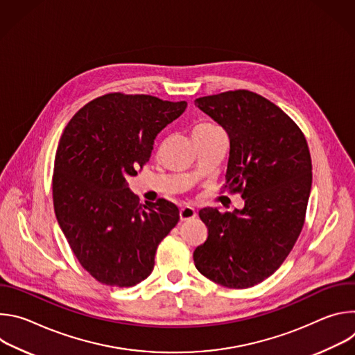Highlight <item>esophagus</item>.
I'll list each match as a JSON object with an SVG mask.
<instances>
[{
    "label": "esophagus",
    "mask_w": 355,
    "mask_h": 355,
    "mask_svg": "<svg viewBox=\"0 0 355 355\" xmlns=\"http://www.w3.org/2000/svg\"><path fill=\"white\" fill-rule=\"evenodd\" d=\"M196 216V211L192 207H182L180 209V218L181 220H189Z\"/></svg>",
    "instance_id": "1"
}]
</instances>
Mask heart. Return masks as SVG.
I'll return each instance as SVG.
<instances>
[{
  "label": "heart",
  "mask_w": 355,
  "mask_h": 355,
  "mask_svg": "<svg viewBox=\"0 0 355 355\" xmlns=\"http://www.w3.org/2000/svg\"><path fill=\"white\" fill-rule=\"evenodd\" d=\"M212 129H216V126L209 125V123H202V125H198L193 129V132H205V130H212Z\"/></svg>",
  "instance_id": "b5f03b06"
}]
</instances>
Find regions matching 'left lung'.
Instances as JSON below:
<instances>
[{"mask_svg":"<svg viewBox=\"0 0 355 355\" xmlns=\"http://www.w3.org/2000/svg\"><path fill=\"white\" fill-rule=\"evenodd\" d=\"M230 140L226 189L240 192L244 208L199 218L208 239L193 251L196 270L234 289L274 274L291 252L305 222L312 160L296 123L267 98L247 89L195 99Z\"/></svg>","mask_w":355,"mask_h":355,"instance_id":"left-lung-1","label":"left lung"}]
</instances>
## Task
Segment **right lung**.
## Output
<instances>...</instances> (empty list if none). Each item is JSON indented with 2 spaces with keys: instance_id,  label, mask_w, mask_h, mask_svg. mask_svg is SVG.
Here are the masks:
<instances>
[{
  "instance_id": "add662e5",
  "label": "right lung",
  "mask_w": 355,
  "mask_h": 355,
  "mask_svg": "<svg viewBox=\"0 0 355 355\" xmlns=\"http://www.w3.org/2000/svg\"><path fill=\"white\" fill-rule=\"evenodd\" d=\"M187 108L151 95L99 96L67 123L55 159L53 205L80 264L119 288L146 279L160 241L180 220L167 199L139 205L128 187L157 135Z\"/></svg>"
}]
</instances>
